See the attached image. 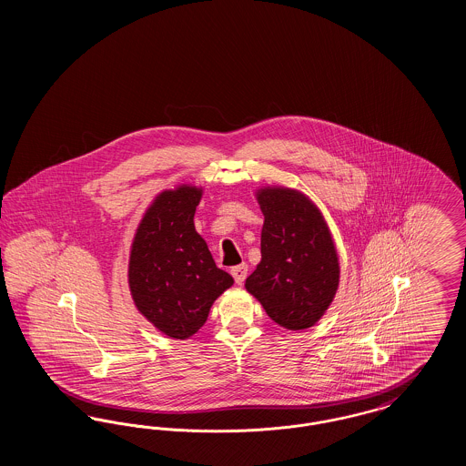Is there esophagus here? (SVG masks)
<instances>
[{
	"label": "esophagus",
	"mask_w": 466,
	"mask_h": 466,
	"mask_svg": "<svg viewBox=\"0 0 466 466\" xmlns=\"http://www.w3.org/2000/svg\"><path fill=\"white\" fill-rule=\"evenodd\" d=\"M230 274H232V278H234V281L238 283V285H243L244 279H246V276H248V266L246 264H239V266L232 267L230 268Z\"/></svg>",
	"instance_id": "1"
}]
</instances>
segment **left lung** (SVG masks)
<instances>
[{"label": "left lung", "mask_w": 466, "mask_h": 466, "mask_svg": "<svg viewBox=\"0 0 466 466\" xmlns=\"http://www.w3.org/2000/svg\"><path fill=\"white\" fill-rule=\"evenodd\" d=\"M262 260L246 289L268 318L289 330L312 327L332 304L339 258L319 209L291 188H262Z\"/></svg>", "instance_id": "obj_1"}]
</instances>
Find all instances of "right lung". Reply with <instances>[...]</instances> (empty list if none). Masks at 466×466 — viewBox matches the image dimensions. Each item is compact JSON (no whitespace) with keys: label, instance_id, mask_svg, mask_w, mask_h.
<instances>
[{"label":"right lung","instance_id":"add662e5","mask_svg":"<svg viewBox=\"0 0 466 466\" xmlns=\"http://www.w3.org/2000/svg\"><path fill=\"white\" fill-rule=\"evenodd\" d=\"M202 190L181 185L157 196L134 236L129 289L137 310L173 339H188L206 323L213 302L232 287L194 215Z\"/></svg>","mask_w":466,"mask_h":466}]
</instances>
